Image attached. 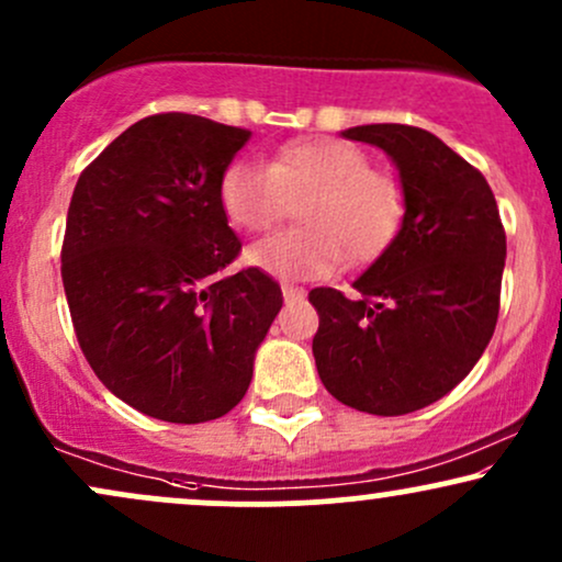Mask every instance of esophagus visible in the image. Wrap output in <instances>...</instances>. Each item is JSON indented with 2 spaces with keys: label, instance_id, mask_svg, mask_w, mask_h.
I'll list each match as a JSON object with an SVG mask.
<instances>
[{
  "label": "esophagus",
  "instance_id": "1",
  "mask_svg": "<svg viewBox=\"0 0 562 562\" xmlns=\"http://www.w3.org/2000/svg\"><path fill=\"white\" fill-rule=\"evenodd\" d=\"M282 295H285V301H295V299H301L303 290L293 288V285H282Z\"/></svg>",
  "mask_w": 562,
  "mask_h": 562
}]
</instances>
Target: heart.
Wrapping results in <instances>:
<instances>
[{"mask_svg": "<svg viewBox=\"0 0 562 562\" xmlns=\"http://www.w3.org/2000/svg\"><path fill=\"white\" fill-rule=\"evenodd\" d=\"M218 200L227 222L243 232L274 227L299 203L301 227L277 232L245 250V263L280 280H312L340 261L378 259L402 229L404 187L372 169L362 147L312 137L277 147L267 166L232 160L222 173Z\"/></svg>", "mask_w": 562, "mask_h": 562, "instance_id": "obj_1", "label": "heart"}]
</instances>
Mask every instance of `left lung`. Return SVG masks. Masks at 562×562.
Returning a JSON list of instances; mask_svg holds the SVG:
<instances>
[{"label": "left lung", "mask_w": 562, "mask_h": 562, "mask_svg": "<svg viewBox=\"0 0 562 562\" xmlns=\"http://www.w3.org/2000/svg\"><path fill=\"white\" fill-rule=\"evenodd\" d=\"M346 139L385 150L406 214L393 243L353 282L357 299L314 288V362L338 402L396 417L438 402L473 370L499 317L507 240L492 187L436 134L370 124Z\"/></svg>", "instance_id": "1"}]
</instances>
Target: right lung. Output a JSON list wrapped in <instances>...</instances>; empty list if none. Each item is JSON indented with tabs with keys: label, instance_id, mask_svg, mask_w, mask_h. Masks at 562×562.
Here are the masks:
<instances>
[{
	"label": "right lung",
	"instance_id": "right-lung-1",
	"mask_svg": "<svg viewBox=\"0 0 562 562\" xmlns=\"http://www.w3.org/2000/svg\"><path fill=\"white\" fill-rule=\"evenodd\" d=\"M248 128L147 115L76 182L63 288L94 375L142 415L209 423L240 404L282 306L269 274L218 277L240 254L218 200Z\"/></svg>",
	"mask_w": 562,
	"mask_h": 562
}]
</instances>
